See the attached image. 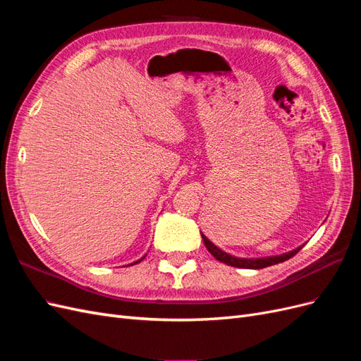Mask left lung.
<instances>
[{
    "label": "left lung",
    "instance_id": "1",
    "mask_svg": "<svg viewBox=\"0 0 361 361\" xmlns=\"http://www.w3.org/2000/svg\"><path fill=\"white\" fill-rule=\"evenodd\" d=\"M202 238H203V243H204L207 251H209V253L216 260L223 262V264H226V265L236 267V268H247V269H260V268H267V267H271V265L280 264V262H285V260L293 257L302 248V247H298V248L289 251V253L280 255V256H269V257H262V259H239V257L227 255V253H224L223 250L215 247L203 233H202Z\"/></svg>",
    "mask_w": 361,
    "mask_h": 361
}]
</instances>
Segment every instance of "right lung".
Listing matches in <instances>:
<instances>
[{
	"label": "right lung",
	"mask_w": 361,
	"mask_h": 361,
	"mask_svg": "<svg viewBox=\"0 0 361 361\" xmlns=\"http://www.w3.org/2000/svg\"><path fill=\"white\" fill-rule=\"evenodd\" d=\"M143 259H145V257H143ZM143 259H140V260H137V262H135V264H138V262H141V260H143Z\"/></svg>",
	"instance_id": "obj_1"
}]
</instances>
